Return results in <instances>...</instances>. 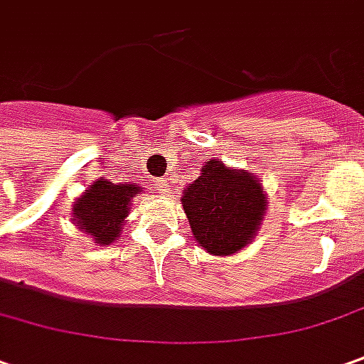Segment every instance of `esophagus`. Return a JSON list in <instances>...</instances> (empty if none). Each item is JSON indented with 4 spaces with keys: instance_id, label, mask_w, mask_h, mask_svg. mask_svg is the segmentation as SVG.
I'll return each mask as SVG.
<instances>
[{
    "instance_id": "esophagus-1",
    "label": "esophagus",
    "mask_w": 364,
    "mask_h": 364,
    "mask_svg": "<svg viewBox=\"0 0 364 364\" xmlns=\"http://www.w3.org/2000/svg\"><path fill=\"white\" fill-rule=\"evenodd\" d=\"M155 189L159 193L167 191V185H165V179H155Z\"/></svg>"
}]
</instances>
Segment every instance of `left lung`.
Listing matches in <instances>:
<instances>
[{
    "instance_id": "left-lung-1",
    "label": "left lung",
    "mask_w": 364,
    "mask_h": 364,
    "mask_svg": "<svg viewBox=\"0 0 364 364\" xmlns=\"http://www.w3.org/2000/svg\"><path fill=\"white\" fill-rule=\"evenodd\" d=\"M181 205L195 241L207 253L227 257L253 241L267 213V195L253 173L211 159L183 191Z\"/></svg>"
}]
</instances>
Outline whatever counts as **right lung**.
I'll list each match as a JSON object with an SVG mask.
<instances>
[{"instance_id":"add662e5","label":"right lung","mask_w":364,"mask_h":364,"mask_svg":"<svg viewBox=\"0 0 364 364\" xmlns=\"http://www.w3.org/2000/svg\"><path fill=\"white\" fill-rule=\"evenodd\" d=\"M139 191L135 183L115 185L107 179H97L73 203V221L77 229L91 237V241L103 247L111 245L117 241L129 213L131 199Z\"/></svg>"}]
</instances>
